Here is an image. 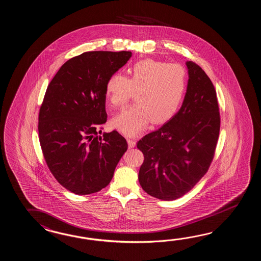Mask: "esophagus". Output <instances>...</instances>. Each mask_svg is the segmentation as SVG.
<instances>
[{
	"instance_id": "34e87169",
	"label": "esophagus",
	"mask_w": 261,
	"mask_h": 261,
	"mask_svg": "<svg viewBox=\"0 0 261 261\" xmlns=\"http://www.w3.org/2000/svg\"><path fill=\"white\" fill-rule=\"evenodd\" d=\"M128 147L129 148H134L136 146V141L134 139H127Z\"/></svg>"
}]
</instances>
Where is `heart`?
Wrapping results in <instances>:
<instances>
[{"label":"heart","mask_w":261,"mask_h":261,"mask_svg":"<svg viewBox=\"0 0 261 261\" xmlns=\"http://www.w3.org/2000/svg\"><path fill=\"white\" fill-rule=\"evenodd\" d=\"M129 75L114 73L106 82L105 95L111 106L126 104L135 91L136 105L110 121L111 127L125 136H136L151 121L168 122L180 108L187 89V72L179 64L143 60L128 70Z\"/></svg>","instance_id":"1"}]
</instances>
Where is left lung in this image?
<instances>
[{
    "mask_svg": "<svg viewBox=\"0 0 261 261\" xmlns=\"http://www.w3.org/2000/svg\"><path fill=\"white\" fill-rule=\"evenodd\" d=\"M186 64L189 79L180 110L138 142L144 155L139 184L147 194L162 200L182 197L206 174L220 131L213 82L197 64Z\"/></svg>",
    "mask_w": 261,
    "mask_h": 261,
    "instance_id": "8db88e82",
    "label": "left lung"
}]
</instances>
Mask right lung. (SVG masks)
<instances>
[{
    "mask_svg": "<svg viewBox=\"0 0 261 261\" xmlns=\"http://www.w3.org/2000/svg\"><path fill=\"white\" fill-rule=\"evenodd\" d=\"M131 51H89L64 63L48 84L38 117L41 149L55 179L76 195L109 186L127 150L117 131L101 134L107 122L105 86L127 63Z\"/></svg>",
    "mask_w": 261,
    "mask_h": 261,
    "instance_id": "obj_1",
    "label": "right lung"
}]
</instances>
